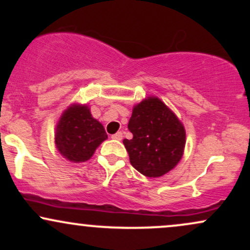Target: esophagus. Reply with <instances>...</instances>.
I'll list each match as a JSON object with an SVG mask.
<instances>
[{"label":"esophagus","mask_w":250,"mask_h":250,"mask_svg":"<svg viewBox=\"0 0 250 250\" xmlns=\"http://www.w3.org/2000/svg\"><path fill=\"white\" fill-rule=\"evenodd\" d=\"M122 137H123V135H122L121 131H117L116 134H114L113 136H111V139L117 140V141H120V140H122Z\"/></svg>","instance_id":"obj_1"}]
</instances>
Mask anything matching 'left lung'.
Returning a JSON list of instances; mask_svg holds the SVG:
<instances>
[{
  "label": "left lung",
  "mask_w": 250,
  "mask_h": 250,
  "mask_svg": "<svg viewBox=\"0 0 250 250\" xmlns=\"http://www.w3.org/2000/svg\"><path fill=\"white\" fill-rule=\"evenodd\" d=\"M128 129L131 140H123L131 166L147 177H160L182 159L186 130L173 111L150 96L133 108Z\"/></svg>",
  "instance_id": "left-lung-1"
}]
</instances>
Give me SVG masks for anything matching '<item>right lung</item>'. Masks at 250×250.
<instances>
[{"mask_svg":"<svg viewBox=\"0 0 250 250\" xmlns=\"http://www.w3.org/2000/svg\"><path fill=\"white\" fill-rule=\"evenodd\" d=\"M107 139L103 125L91 116L90 109L85 104H71L57 122L56 148L70 162L88 161Z\"/></svg>","mask_w":250,"mask_h":250,"instance_id":"right-lung-1","label":"right lung"}]
</instances>
